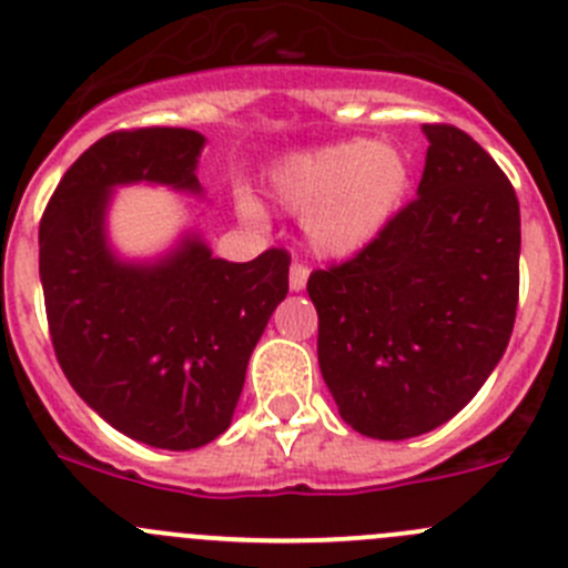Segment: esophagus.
<instances>
[{"mask_svg": "<svg viewBox=\"0 0 568 568\" xmlns=\"http://www.w3.org/2000/svg\"><path fill=\"white\" fill-rule=\"evenodd\" d=\"M305 283H308V266H305V263H294L288 272L291 291H302L305 288Z\"/></svg>", "mask_w": 568, "mask_h": 568, "instance_id": "34e87169", "label": "esophagus"}]
</instances>
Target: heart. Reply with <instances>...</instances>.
Segmentation results:
<instances>
[{"label":"heart","instance_id":"b5f03b06","mask_svg":"<svg viewBox=\"0 0 568 568\" xmlns=\"http://www.w3.org/2000/svg\"><path fill=\"white\" fill-rule=\"evenodd\" d=\"M409 162L392 142L349 140L296 153L274 171V195L305 215V237L325 257H349L389 226L406 193Z\"/></svg>","mask_w":568,"mask_h":568}]
</instances>
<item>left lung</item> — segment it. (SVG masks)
Masks as SVG:
<instances>
[{
    "mask_svg": "<svg viewBox=\"0 0 568 568\" xmlns=\"http://www.w3.org/2000/svg\"><path fill=\"white\" fill-rule=\"evenodd\" d=\"M423 131L417 199L367 248L308 277L322 378L342 420L373 439H409L452 420L516 325V190L457 125Z\"/></svg>",
    "mask_w": 568,
    "mask_h": 568,
    "instance_id": "1",
    "label": "left lung"
}]
</instances>
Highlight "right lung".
Returning <instances> with one entry per match:
<instances>
[{"mask_svg": "<svg viewBox=\"0 0 568 568\" xmlns=\"http://www.w3.org/2000/svg\"><path fill=\"white\" fill-rule=\"evenodd\" d=\"M201 145L190 129L111 131L63 173L39 226L63 375L116 432L168 452L201 448L230 428L248 356L288 294L285 248L230 263L190 237L153 266H131L105 246L111 187L159 182L199 193Z\"/></svg>", "mask_w": 568, "mask_h": 568, "instance_id": "obj_1", "label": "right lung"}]
</instances>
